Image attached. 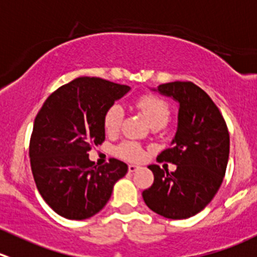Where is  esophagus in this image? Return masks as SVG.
<instances>
[{
	"label": "esophagus",
	"instance_id": "obj_1",
	"mask_svg": "<svg viewBox=\"0 0 257 257\" xmlns=\"http://www.w3.org/2000/svg\"><path fill=\"white\" fill-rule=\"evenodd\" d=\"M128 169H129V172H131V173H133V172H137L138 169H141V167L137 166V164H129Z\"/></svg>",
	"mask_w": 257,
	"mask_h": 257
}]
</instances>
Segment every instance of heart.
<instances>
[{"label":"heart","instance_id":"obj_1","mask_svg":"<svg viewBox=\"0 0 257 257\" xmlns=\"http://www.w3.org/2000/svg\"><path fill=\"white\" fill-rule=\"evenodd\" d=\"M136 105L146 116L149 125L156 123L166 124L169 116V108L163 99L156 95H142L137 99ZM124 111L123 108L118 104H114L106 110L104 116V126L108 133H115L120 126L123 120ZM115 153L119 157L128 161H139L143 158L144 152L142 147L136 142H124L120 146L116 147Z\"/></svg>","mask_w":257,"mask_h":257}]
</instances>
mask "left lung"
Wrapping results in <instances>:
<instances>
[{
    "label": "left lung",
    "instance_id": "obj_1",
    "mask_svg": "<svg viewBox=\"0 0 257 257\" xmlns=\"http://www.w3.org/2000/svg\"><path fill=\"white\" fill-rule=\"evenodd\" d=\"M151 90L178 104L171 148L158 156L159 161L172 162L177 169L168 172L157 164L148 166L154 182L142 196L153 212L183 220L197 215L217 193L227 167L230 136L218 108L200 86L174 81Z\"/></svg>",
    "mask_w": 257,
    "mask_h": 257
}]
</instances>
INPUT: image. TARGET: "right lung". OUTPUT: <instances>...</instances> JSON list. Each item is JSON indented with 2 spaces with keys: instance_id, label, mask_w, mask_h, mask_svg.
<instances>
[{
  "instance_id": "add662e5",
  "label": "right lung",
  "mask_w": 257,
  "mask_h": 257,
  "mask_svg": "<svg viewBox=\"0 0 257 257\" xmlns=\"http://www.w3.org/2000/svg\"><path fill=\"white\" fill-rule=\"evenodd\" d=\"M129 90L128 85L83 76L54 91L40 109L30 161L40 195L57 215L69 220L96 215L128 172L115 158L94 166L88 152L105 141L106 110Z\"/></svg>"
}]
</instances>
